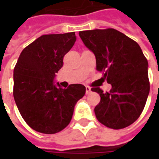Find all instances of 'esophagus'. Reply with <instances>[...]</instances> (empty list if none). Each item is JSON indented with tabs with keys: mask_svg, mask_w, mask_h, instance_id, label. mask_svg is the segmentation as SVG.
<instances>
[{
	"mask_svg": "<svg viewBox=\"0 0 159 159\" xmlns=\"http://www.w3.org/2000/svg\"><path fill=\"white\" fill-rule=\"evenodd\" d=\"M90 91H91V89H90V87L86 86V94L90 93Z\"/></svg>",
	"mask_w": 159,
	"mask_h": 159,
	"instance_id": "esophagus-1",
	"label": "esophagus"
}]
</instances>
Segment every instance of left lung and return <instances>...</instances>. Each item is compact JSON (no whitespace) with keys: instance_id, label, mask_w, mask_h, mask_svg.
I'll use <instances>...</instances> for the list:
<instances>
[{"instance_id":"8db88e82","label":"left lung","mask_w":159,"mask_h":159,"mask_svg":"<svg viewBox=\"0 0 159 159\" xmlns=\"http://www.w3.org/2000/svg\"><path fill=\"white\" fill-rule=\"evenodd\" d=\"M81 39L96 59V70L111 85L109 92L93 87L100 101L94 108L98 121L113 129L135 122L150 91L148 62L139 44L115 29L80 31Z\"/></svg>"}]
</instances>
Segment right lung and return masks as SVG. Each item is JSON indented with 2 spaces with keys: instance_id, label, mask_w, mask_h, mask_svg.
Instances as JSON below:
<instances>
[{
  "instance_id": "1",
  "label": "right lung",
  "mask_w": 159,
  "mask_h": 159,
  "mask_svg": "<svg viewBox=\"0 0 159 159\" xmlns=\"http://www.w3.org/2000/svg\"><path fill=\"white\" fill-rule=\"evenodd\" d=\"M76 40L75 32L43 35L24 48L14 67L15 103L25 123L37 132L51 134L64 129L85 94L82 84L62 89L53 83Z\"/></svg>"
}]
</instances>
